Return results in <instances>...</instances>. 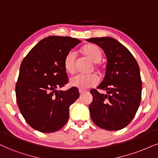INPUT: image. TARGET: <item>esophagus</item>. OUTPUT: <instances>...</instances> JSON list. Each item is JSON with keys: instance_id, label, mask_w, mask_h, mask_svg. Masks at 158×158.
I'll use <instances>...</instances> for the list:
<instances>
[{"instance_id": "esophagus-1", "label": "esophagus", "mask_w": 158, "mask_h": 158, "mask_svg": "<svg viewBox=\"0 0 158 158\" xmlns=\"http://www.w3.org/2000/svg\"><path fill=\"white\" fill-rule=\"evenodd\" d=\"M85 90H83V89H79V93L80 94H83V93H85Z\"/></svg>"}]
</instances>
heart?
I'll return each mask as SVG.
<instances>
[{
    "instance_id": "1",
    "label": "heart",
    "mask_w": 158,
    "mask_h": 158,
    "mask_svg": "<svg viewBox=\"0 0 158 158\" xmlns=\"http://www.w3.org/2000/svg\"><path fill=\"white\" fill-rule=\"evenodd\" d=\"M82 51L83 54L88 57L94 63H98L102 58V52L98 47L94 44H87L83 47ZM75 52L69 51L65 56L64 65L66 71L69 73H73L75 70ZM99 81L98 77L94 74L91 75H83L77 74L69 80V84L71 86L78 88L80 89H85L94 86Z\"/></svg>"
}]
</instances>
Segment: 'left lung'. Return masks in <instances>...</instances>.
<instances>
[{
	"label": "left lung",
	"mask_w": 158,
	"mask_h": 158,
	"mask_svg": "<svg viewBox=\"0 0 158 158\" xmlns=\"http://www.w3.org/2000/svg\"><path fill=\"white\" fill-rule=\"evenodd\" d=\"M100 46L107 58L106 72L97 89L90 91L89 111L94 123L107 130H119L133 120L141 103L142 82L139 64L127 48L112 37L87 39Z\"/></svg>",
	"instance_id": "left-lung-1"
}]
</instances>
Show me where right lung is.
I'll return each instance as SVG.
<instances>
[{
    "mask_svg": "<svg viewBox=\"0 0 158 158\" xmlns=\"http://www.w3.org/2000/svg\"><path fill=\"white\" fill-rule=\"evenodd\" d=\"M80 42L69 36H48L36 44L21 63L15 87L17 102L34 130L53 133L69 119V107L78 99V89H58L68 83L65 56Z\"/></svg>",
    "mask_w": 158,
    "mask_h": 158,
    "instance_id": "add662e5",
    "label": "right lung"
}]
</instances>
